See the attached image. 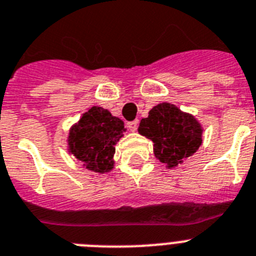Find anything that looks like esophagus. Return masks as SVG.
<instances>
[{"mask_svg": "<svg viewBox=\"0 0 256 256\" xmlns=\"http://www.w3.org/2000/svg\"><path fill=\"white\" fill-rule=\"evenodd\" d=\"M128 128L130 131H136L138 128V121H131L128 122Z\"/></svg>", "mask_w": 256, "mask_h": 256, "instance_id": "1", "label": "esophagus"}]
</instances>
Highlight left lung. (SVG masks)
I'll return each mask as SVG.
<instances>
[{
	"instance_id": "left-lung-1",
	"label": "left lung",
	"mask_w": 256,
	"mask_h": 256,
	"mask_svg": "<svg viewBox=\"0 0 256 256\" xmlns=\"http://www.w3.org/2000/svg\"><path fill=\"white\" fill-rule=\"evenodd\" d=\"M139 134L153 142L156 158L168 168H176L197 152L202 143V126L194 116L182 112L176 106L160 103L139 125Z\"/></svg>"
}]
</instances>
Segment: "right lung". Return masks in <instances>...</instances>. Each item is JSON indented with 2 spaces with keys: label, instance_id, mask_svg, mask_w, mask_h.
Segmentation results:
<instances>
[{
  "label": "right lung",
  "instance_id": "1",
  "mask_svg": "<svg viewBox=\"0 0 256 256\" xmlns=\"http://www.w3.org/2000/svg\"><path fill=\"white\" fill-rule=\"evenodd\" d=\"M125 131L122 120L102 106H91L70 128L68 150L86 168L104 174L114 168V146Z\"/></svg>",
  "mask_w": 256,
  "mask_h": 256
}]
</instances>
